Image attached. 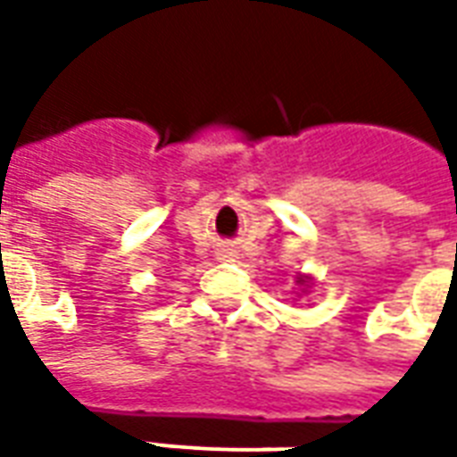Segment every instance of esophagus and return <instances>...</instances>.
Instances as JSON below:
<instances>
[{
    "label": "esophagus",
    "mask_w": 457,
    "mask_h": 457,
    "mask_svg": "<svg viewBox=\"0 0 457 457\" xmlns=\"http://www.w3.org/2000/svg\"><path fill=\"white\" fill-rule=\"evenodd\" d=\"M215 254H218L220 262H235V259H237V252L232 247H220Z\"/></svg>",
    "instance_id": "esophagus-1"
}]
</instances>
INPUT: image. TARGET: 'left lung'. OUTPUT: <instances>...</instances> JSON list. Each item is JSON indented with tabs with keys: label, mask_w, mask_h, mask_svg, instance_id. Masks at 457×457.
<instances>
[{
	"label": "left lung",
	"mask_w": 457,
	"mask_h": 457,
	"mask_svg": "<svg viewBox=\"0 0 457 457\" xmlns=\"http://www.w3.org/2000/svg\"><path fill=\"white\" fill-rule=\"evenodd\" d=\"M296 284H303V287H308V284H311V278H308V277H298Z\"/></svg>",
	"instance_id": "left-lung-1"
}]
</instances>
